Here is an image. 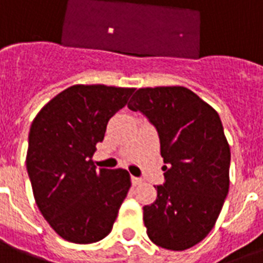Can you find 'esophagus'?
Listing matches in <instances>:
<instances>
[{
    "instance_id": "esophagus-1",
    "label": "esophagus",
    "mask_w": 263,
    "mask_h": 263,
    "mask_svg": "<svg viewBox=\"0 0 263 263\" xmlns=\"http://www.w3.org/2000/svg\"><path fill=\"white\" fill-rule=\"evenodd\" d=\"M131 181H132V185H139L142 183V180L139 177H135V176H131Z\"/></svg>"
}]
</instances>
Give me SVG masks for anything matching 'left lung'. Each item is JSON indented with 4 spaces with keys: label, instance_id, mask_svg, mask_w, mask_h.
Instances as JSON below:
<instances>
[{
    "label": "left lung",
    "instance_id": "left-lung-1",
    "mask_svg": "<svg viewBox=\"0 0 263 263\" xmlns=\"http://www.w3.org/2000/svg\"><path fill=\"white\" fill-rule=\"evenodd\" d=\"M158 132L164 184L143 208L147 236L183 251L212 231L228 195L231 150L220 116L185 87L139 88L128 103Z\"/></svg>",
    "mask_w": 263,
    "mask_h": 263
}]
</instances>
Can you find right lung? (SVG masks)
Here are the masks:
<instances>
[{"label": "right lung", "instance_id": "add662e5", "mask_svg": "<svg viewBox=\"0 0 263 263\" xmlns=\"http://www.w3.org/2000/svg\"><path fill=\"white\" fill-rule=\"evenodd\" d=\"M134 91L76 84L55 95L31 124L26 164L35 202L65 240L95 243L113 228L131 177L125 169H97L92 154Z\"/></svg>", "mask_w": 263, "mask_h": 263}]
</instances>
